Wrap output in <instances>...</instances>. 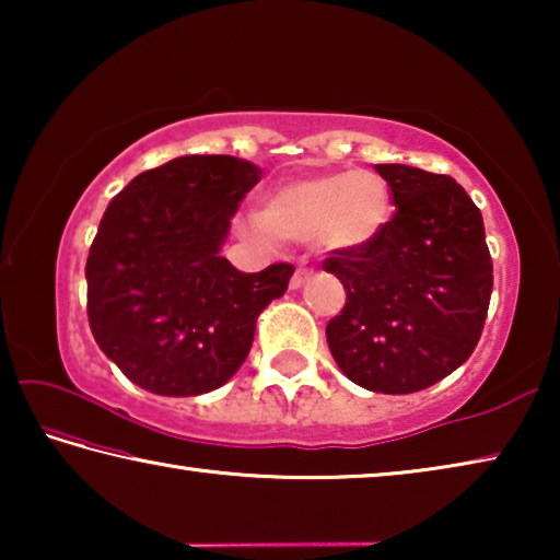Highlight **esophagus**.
<instances>
[{
  "label": "esophagus",
  "mask_w": 560,
  "mask_h": 560,
  "mask_svg": "<svg viewBox=\"0 0 560 560\" xmlns=\"http://www.w3.org/2000/svg\"><path fill=\"white\" fill-rule=\"evenodd\" d=\"M308 277H311V269L299 267L296 271H293V277H291V289H301L303 283L308 281Z\"/></svg>",
  "instance_id": "34e87169"
}]
</instances>
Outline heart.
<instances>
[{
  "instance_id": "1",
  "label": "heart",
  "mask_w": 560,
  "mask_h": 560,
  "mask_svg": "<svg viewBox=\"0 0 560 560\" xmlns=\"http://www.w3.org/2000/svg\"><path fill=\"white\" fill-rule=\"evenodd\" d=\"M390 187L373 170L296 177L271 189L261 214L246 217L259 242H311L328 252L371 244L390 220Z\"/></svg>"
}]
</instances>
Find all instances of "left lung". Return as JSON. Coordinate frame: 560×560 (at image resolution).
I'll list each match as a JSON object with an SVG mask.
<instances>
[{
	"mask_svg": "<svg viewBox=\"0 0 560 560\" xmlns=\"http://www.w3.org/2000/svg\"><path fill=\"white\" fill-rule=\"evenodd\" d=\"M375 170L390 185L395 212L371 244L324 261L346 289L326 338L355 385L407 395L440 383L474 353L494 267L479 207L450 175Z\"/></svg>",
	"mask_w": 560,
	"mask_h": 560,
	"instance_id": "left-lung-1",
	"label": "left lung"
}]
</instances>
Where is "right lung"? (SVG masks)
<instances>
[{"mask_svg":"<svg viewBox=\"0 0 560 560\" xmlns=\"http://www.w3.org/2000/svg\"><path fill=\"white\" fill-rule=\"evenodd\" d=\"M261 170L183 155L113 197L86 261L89 324L120 373L155 395L210 393L249 355L257 316L283 296L291 264L244 273L220 257Z\"/></svg>","mask_w":560,"mask_h":560,"instance_id":"1","label":"right lung"}]
</instances>
